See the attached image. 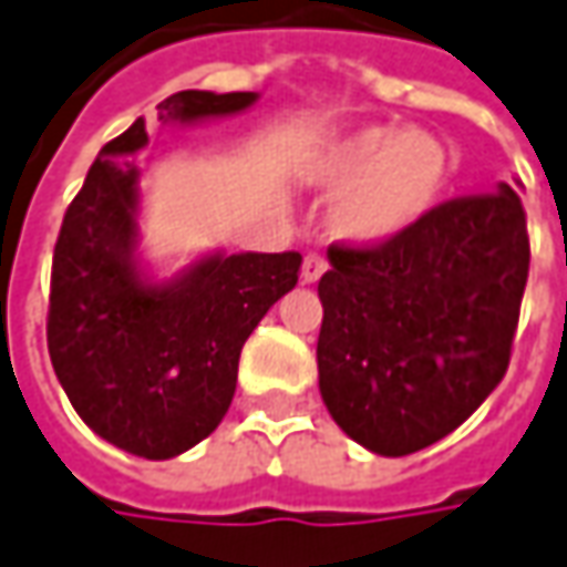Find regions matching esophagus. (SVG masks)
Listing matches in <instances>:
<instances>
[{"label": "esophagus", "instance_id": "34e87169", "mask_svg": "<svg viewBox=\"0 0 567 567\" xmlns=\"http://www.w3.org/2000/svg\"><path fill=\"white\" fill-rule=\"evenodd\" d=\"M323 272H327V259L320 257V254H308V257H305V266H301V282L313 285Z\"/></svg>", "mask_w": 567, "mask_h": 567}]
</instances>
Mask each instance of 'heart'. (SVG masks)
Returning a JSON list of instances; mask_svg holds the SVG:
<instances>
[{"instance_id": "obj_1", "label": "heart", "mask_w": 567, "mask_h": 567, "mask_svg": "<svg viewBox=\"0 0 567 567\" xmlns=\"http://www.w3.org/2000/svg\"><path fill=\"white\" fill-rule=\"evenodd\" d=\"M310 174L336 193L332 235L355 247H378L419 225L441 203L451 155L425 130L368 126L330 142Z\"/></svg>"}]
</instances>
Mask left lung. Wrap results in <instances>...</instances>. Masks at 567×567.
I'll list each match as a JSON object with an SVG mask.
<instances>
[{
	"label": "left lung",
	"mask_w": 567,
	"mask_h": 567,
	"mask_svg": "<svg viewBox=\"0 0 567 567\" xmlns=\"http://www.w3.org/2000/svg\"><path fill=\"white\" fill-rule=\"evenodd\" d=\"M317 285L320 396L361 447L406 456L463 425L502 383L527 288L520 196L441 203L378 247H330Z\"/></svg>",
	"instance_id": "obj_1"
}]
</instances>
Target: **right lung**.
I'll return each mask as SVG.
<instances>
[{"label": "right lung", "instance_id": "obj_1", "mask_svg": "<svg viewBox=\"0 0 567 567\" xmlns=\"http://www.w3.org/2000/svg\"><path fill=\"white\" fill-rule=\"evenodd\" d=\"M257 91H177L164 126L231 116ZM145 120L107 142L62 218L53 250L47 346L69 403L113 447L171 460L209 437L235 400L237 361L282 295L301 254H206L171 279L138 259Z\"/></svg>", "mask_w": 567, "mask_h": 567}]
</instances>
